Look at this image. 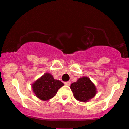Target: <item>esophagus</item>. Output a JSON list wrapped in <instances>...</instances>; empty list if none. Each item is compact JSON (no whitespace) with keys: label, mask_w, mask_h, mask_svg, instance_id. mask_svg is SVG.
<instances>
[{"label":"esophagus","mask_w":129,"mask_h":129,"mask_svg":"<svg viewBox=\"0 0 129 129\" xmlns=\"http://www.w3.org/2000/svg\"><path fill=\"white\" fill-rule=\"evenodd\" d=\"M64 84H65V85H71V81L66 82Z\"/></svg>","instance_id":"1"}]
</instances>
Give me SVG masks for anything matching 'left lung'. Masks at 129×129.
<instances>
[{"instance_id":"8db88e82","label":"left lung","mask_w":129,"mask_h":129,"mask_svg":"<svg viewBox=\"0 0 129 129\" xmlns=\"http://www.w3.org/2000/svg\"><path fill=\"white\" fill-rule=\"evenodd\" d=\"M70 88L74 97L80 102H87L95 97L97 93L95 85L87 77H82L79 79L76 82L71 84Z\"/></svg>"}]
</instances>
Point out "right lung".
<instances>
[{"instance_id": "right-lung-1", "label": "right lung", "mask_w": 129, "mask_h": 129, "mask_svg": "<svg viewBox=\"0 0 129 129\" xmlns=\"http://www.w3.org/2000/svg\"><path fill=\"white\" fill-rule=\"evenodd\" d=\"M64 85L55 80L49 73H45L32 84V88L37 97L42 101H48L56 95L57 91Z\"/></svg>"}]
</instances>
